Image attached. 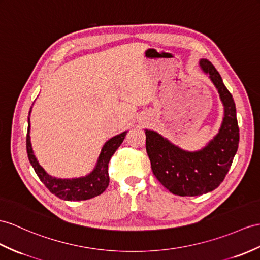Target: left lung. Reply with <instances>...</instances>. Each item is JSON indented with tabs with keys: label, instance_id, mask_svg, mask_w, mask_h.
<instances>
[{
	"label": "left lung",
	"instance_id": "1",
	"mask_svg": "<svg viewBox=\"0 0 260 260\" xmlns=\"http://www.w3.org/2000/svg\"><path fill=\"white\" fill-rule=\"evenodd\" d=\"M200 67L210 76L224 106L223 121L217 135L201 150L186 151L153 130H144L153 174L164 187L179 196L202 195L218 187L238 149L239 129L232 93L210 60L202 58Z\"/></svg>",
	"mask_w": 260,
	"mask_h": 260
}]
</instances>
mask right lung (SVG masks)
Masks as SVG:
<instances>
[{"instance_id": "right-lung-1", "label": "right lung", "mask_w": 260, "mask_h": 260, "mask_svg": "<svg viewBox=\"0 0 260 260\" xmlns=\"http://www.w3.org/2000/svg\"><path fill=\"white\" fill-rule=\"evenodd\" d=\"M29 129L30 125L28 116L26 150L31 167L35 170V172L40 178V180L44 183V185L49 189V192L64 201H85L92 199L94 196H98L105 192V189L109 185L108 163L116 150L120 147V144L123 142L126 132H121L120 135L109 139V140L104 144L97 160L96 167L93 168V170L89 174L74 179H59L49 175L46 171L41 167L39 161H37L34 155L33 149H31Z\"/></svg>"}]
</instances>
